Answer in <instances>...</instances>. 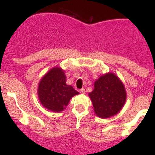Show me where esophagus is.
Here are the masks:
<instances>
[{"instance_id": "1", "label": "esophagus", "mask_w": 155, "mask_h": 155, "mask_svg": "<svg viewBox=\"0 0 155 155\" xmlns=\"http://www.w3.org/2000/svg\"><path fill=\"white\" fill-rule=\"evenodd\" d=\"M79 92L80 93H81V94H85V89L84 88H81V89H80L79 90Z\"/></svg>"}]
</instances>
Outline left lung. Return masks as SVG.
I'll use <instances>...</instances> for the list:
<instances>
[{"label": "left lung", "instance_id": "obj_1", "mask_svg": "<svg viewBox=\"0 0 155 155\" xmlns=\"http://www.w3.org/2000/svg\"><path fill=\"white\" fill-rule=\"evenodd\" d=\"M89 94L95 113L101 118L114 116L122 109L126 101L123 84L112 73L101 76Z\"/></svg>", "mask_w": 155, "mask_h": 155}]
</instances>
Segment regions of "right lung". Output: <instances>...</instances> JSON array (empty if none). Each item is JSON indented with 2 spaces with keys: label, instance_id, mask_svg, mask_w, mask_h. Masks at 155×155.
Segmentation results:
<instances>
[{
  "label": "right lung",
  "instance_id": "obj_1",
  "mask_svg": "<svg viewBox=\"0 0 155 155\" xmlns=\"http://www.w3.org/2000/svg\"><path fill=\"white\" fill-rule=\"evenodd\" d=\"M66 77L60 68H54L41 80L38 94L41 104L50 111L60 112L68 104L73 96L78 95L72 86L65 84Z\"/></svg>",
  "mask_w": 155,
  "mask_h": 155
}]
</instances>
